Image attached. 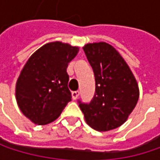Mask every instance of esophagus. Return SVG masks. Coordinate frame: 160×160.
<instances>
[{"label":"esophagus","instance_id":"34e87169","mask_svg":"<svg viewBox=\"0 0 160 160\" xmlns=\"http://www.w3.org/2000/svg\"><path fill=\"white\" fill-rule=\"evenodd\" d=\"M79 95H80V92H79V91L73 92H72V98H73V100H76V99L79 97Z\"/></svg>","mask_w":160,"mask_h":160}]
</instances>
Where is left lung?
Listing matches in <instances>:
<instances>
[{
	"mask_svg": "<svg viewBox=\"0 0 160 160\" xmlns=\"http://www.w3.org/2000/svg\"><path fill=\"white\" fill-rule=\"evenodd\" d=\"M83 50L95 77V94L90 104L80 102L85 121L98 132L121 126L134 109L139 87L130 67L112 45L87 43Z\"/></svg>",
	"mask_w": 160,
	"mask_h": 160,
	"instance_id": "1",
	"label": "left lung"
}]
</instances>
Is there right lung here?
Returning <instances> with one entry per match:
<instances>
[{"instance_id":"add662e5","label":"right lung","mask_w":160,"mask_h":160,"mask_svg":"<svg viewBox=\"0 0 160 160\" xmlns=\"http://www.w3.org/2000/svg\"><path fill=\"white\" fill-rule=\"evenodd\" d=\"M79 50L61 42H48L25 64L16 80V99L21 112L33 123L54 121L71 101L67 68Z\"/></svg>"}]
</instances>
